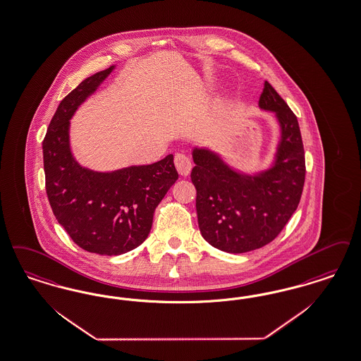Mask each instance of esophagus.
<instances>
[{
	"label": "esophagus",
	"instance_id": "obj_1",
	"mask_svg": "<svg viewBox=\"0 0 361 361\" xmlns=\"http://www.w3.org/2000/svg\"><path fill=\"white\" fill-rule=\"evenodd\" d=\"M174 165H176V169L177 172L181 174V176H188L192 171V162L190 159H188L185 154H176L174 156Z\"/></svg>",
	"mask_w": 361,
	"mask_h": 361
}]
</instances>
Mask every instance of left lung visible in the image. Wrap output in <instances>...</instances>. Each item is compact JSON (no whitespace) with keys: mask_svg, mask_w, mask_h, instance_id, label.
Listing matches in <instances>:
<instances>
[{"mask_svg":"<svg viewBox=\"0 0 361 361\" xmlns=\"http://www.w3.org/2000/svg\"><path fill=\"white\" fill-rule=\"evenodd\" d=\"M259 109L275 116L279 140L269 166L240 171L211 147L195 146L190 178L202 238L217 250L243 254L273 242L295 212L305 183V154L297 116L269 82Z\"/></svg>","mask_w":361,"mask_h":361,"instance_id":"left-lung-1","label":"left lung"}]
</instances>
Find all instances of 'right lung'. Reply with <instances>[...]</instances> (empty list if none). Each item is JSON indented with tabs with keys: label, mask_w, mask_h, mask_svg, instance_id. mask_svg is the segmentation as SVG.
Returning <instances> with one entry per match:
<instances>
[{
	"label": "right lung",
	"mask_w": 361,
	"mask_h": 361,
	"mask_svg": "<svg viewBox=\"0 0 361 361\" xmlns=\"http://www.w3.org/2000/svg\"><path fill=\"white\" fill-rule=\"evenodd\" d=\"M116 67L87 78L60 102L43 141L45 189L59 224L80 248L109 257L144 243L157 205L178 178L173 154L111 172L90 169L73 157L70 119Z\"/></svg>",
	"instance_id": "add662e5"
}]
</instances>
